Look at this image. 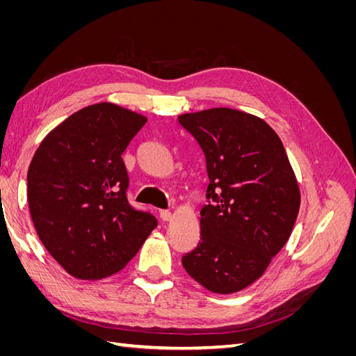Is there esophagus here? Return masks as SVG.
Here are the masks:
<instances>
[{"instance_id": "34e87169", "label": "esophagus", "mask_w": 356, "mask_h": 356, "mask_svg": "<svg viewBox=\"0 0 356 356\" xmlns=\"http://www.w3.org/2000/svg\"><path fill=\"white\" fill-rule=\"evenodd\" d=\"M159 217L163 221H169L172 218V213L168 209H161V211H159Z\"/></svg>"}]
</instances>
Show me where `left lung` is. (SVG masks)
<instances>
[{
  "label": "left lung",
  "mask_w": 356,
  "mask_h": 356,
  "mask_svg": "<svg viewBox=\"0 0 356 356\" xmlns=\"http://www.w3.org/2000/svg\"><path fill=\"white\" fill-rule=\"evenodd\" d=\"M178 122L200 145L208 172L200 241L182 255V266L212 293H236L286 243L300 208L296 175L282 141L261 118L212 108Z\"/></svg>",
  "instance_id": "1"
}]
</instances>
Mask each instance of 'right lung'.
<instances>
[{"label": "right lung", "instance_id": "add662e5", "mask_svg": "<svg viewBox=\"0 0 356 356\" xmlns=\"http://www.w3.org/2000/svg\"><path fill=\"white\" fill-rule=\"evenodd\" d=\"M147 118L102 102L74 113L42 139L28 169V204L50 255L80 279L120 270L157 220L127 200L122 154Z\"/></svg>", "mask_w": 356, "mask_h": 356}]
</instances>
